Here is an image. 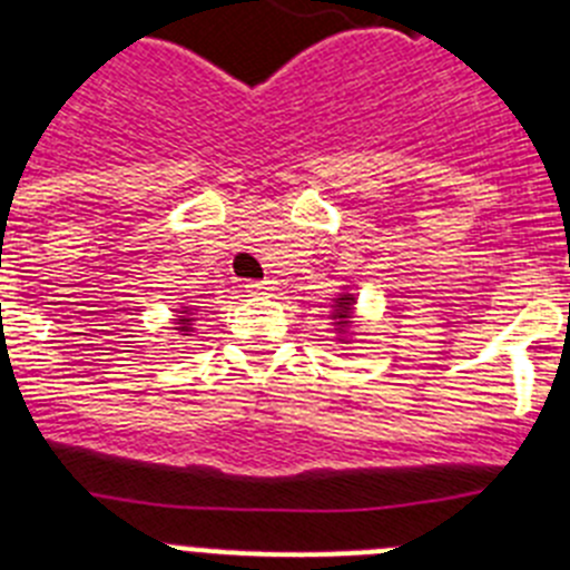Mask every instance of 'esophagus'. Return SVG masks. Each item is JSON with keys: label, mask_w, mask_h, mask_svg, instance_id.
<instances>
[{"label": "esophagus", "mask_w": 570, "mask_h": 570, "mask_svg": "<svg viewBox=\"0 0 570 570\" xmlns=\"http://www.w3.org/2000/svg\"><path fill=\"white\" fill-rule=\"evenodd\" d=\"M245 291H248V294H268V291H271V282H256V279H250V282H245Z\"/></svg>", "instance_id": "esophagus-1"}]
</instances>
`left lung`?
Wrapping results in <instances>:
<instances>
[{
  "label": "left lung",
  "mask_w": 570,
  "mask_h": 570,
  "mask_svg": "<svg viewBox=\"0 0 570 570\" xmlns=\"http://www.w3.org/2000/svg\"><path fill=\"white\" fill-rule=\"evenodd\" d=\"M354 305H356V294H351V288H342V294L336 296L334 305H331V320H334V331L340 334V342H347L351 336V316H354Z\"/></svg>",
  "instance_id": "8db88e82"
}]
</instances>
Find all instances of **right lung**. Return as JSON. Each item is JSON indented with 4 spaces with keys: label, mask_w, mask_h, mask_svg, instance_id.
Masks as SVG:
<instances>
[{
    "label": "right lung",
    "mask_w": 570,
    "mask_h": 570,
    "mask_svg": "<svg viewBox=\"0 0 570 570\" xmlns=\"http://www.w3.org/2000/svg\"><path fill=\"white\" fill-rule=\"evenodd\" d=\"M176 320H174V331H179L183 336H190L194 331V322H196V308H179L176 311Z\"/></svg>",
    "instance_id": "right-lung-1"
}]
</instances>
